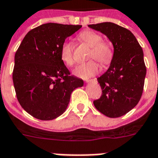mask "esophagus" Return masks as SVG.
<instances>
[{"mask_svg":"<svg viewBox=\"0 0 158 158\" xmlns=\"http://www.w3.org/2000/svg\"><path fill=\"white\" fill-rule=\"evenodd\" d=\"M94 80H95V79H86V83H89V82L94 81Z\"/></svg>","mask_w":158,"mask_h":158,"instance_id":"1","label":"esophagus"}]
</instances>
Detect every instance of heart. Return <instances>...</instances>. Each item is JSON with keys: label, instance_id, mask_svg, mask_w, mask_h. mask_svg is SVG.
<instances>
[{"label": "heart", "instance_id": "heart-1", "mask_svg": "<svg viewBox=\"0 0 158 158\" xmlns=\"http://www.w3.org/2000/svg\"><path fill=\"white\" fill-rule=\"evenodd\" d=\"M79 38L91 48L89 59L97 60L103 65L110 64L113 57L112 48L107 42L102 41L101 34L94 31L86 30L79 33ZM73 51V44L69 42H64L60 48V59L67 66H72L74 64ZM95 60H90L78 64L74 68V74L82 79H88L98 74L99 65Z\"/></svg>", "mask_w": 158, "mask_h": 158}]
</instances>
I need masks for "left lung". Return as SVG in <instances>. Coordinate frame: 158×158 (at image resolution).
<instances>
[{
	"label": "left lung",
	"mask_w": 158,
	"mask_h": 158,
	"mask_svg": "<svg viewBox=\"0 0 158 158\" xmlns=\"http://www.w3.org/2000/svg\"><path fill=\"white\" fill-rule=\"evenodd\" d=\"M89 27L105 34L114 47L109 69L98 78L102 95L94 104L108 117H120L132 110L142 96L146 76L143 52L127 28L110 22Z\"/></svg>",
	"instance_id": "8db88e82"
}]
</instances>
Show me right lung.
Returning a JSON list of instances; mask_svg holds the SVG:
<instances>
[{"instance_id":"right-lung-1","label":"right lung","mask_w":158,"mask_h":158,"mask_svg":"<svg viewBox=\"0 0 158 158\" xmlns=\"http://www.w3.org/2000/svg\"><path fill=\"white\" fill-rule=\"evenodd\" d=\"M82 25L48 23L25 35L15 56L13 83L23 110L42 120H51L66 110L74 89L84 85L71 75L60 59L67 37Z\"/></svg>"}]
</instances>
